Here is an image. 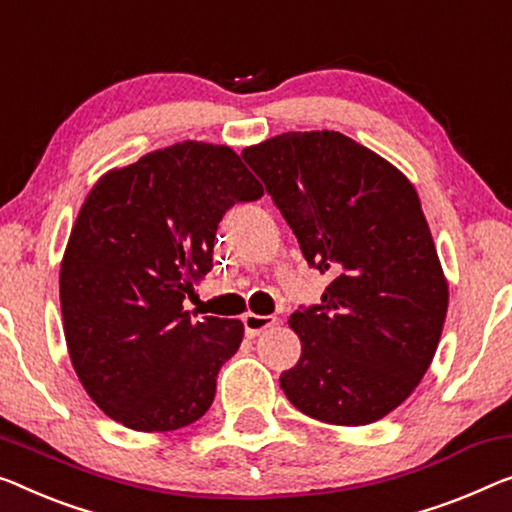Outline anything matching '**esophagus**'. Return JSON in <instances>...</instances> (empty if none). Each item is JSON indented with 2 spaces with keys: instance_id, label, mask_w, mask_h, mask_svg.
<instances>
[{
  "instance_id": "34e87169",
  "label": "esophagus",
  "mask_w": 512,
  "mask_h": 512,
  "mask_svg": "<svg viewBox=\"0 0 512 512\" xmlns=\"http://www.w3.org/2000/svg\"><path fill=\"white\" fill-rule=\"evenodd\" d=\"M273 324H276V317L271 315H255V312H246V315H243V326H246L248 338H257L259 333L271 329Z\"/></svg>"
}]
</instances>
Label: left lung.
Instances as JSON below:
<instances>
[{"label":"left lung","instance_id":"8db88e82","mask_svg":"<svg viewBox=\"0 0 512 512\" xmlns=\"http://www.w3.org/2000/svg\"><path fill=\"white\" fill-rule=\"evenodd\" d=\"M243 158L333 280L289 326L301 358L287 400L331 425L375 423L414 393L444 331L448 282L418 193L398 167L335 131L282 133Z\"/></svg>","mask_w":512,"mask_h":512}]
</instances>
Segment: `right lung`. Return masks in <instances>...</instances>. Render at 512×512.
<instances>
[{
    "label": "right lung",
    "mask_w": 512,
    "mask_h": 512,
    "mask_svg": "<svg viewBox=\"0 0 512 512\" xmlns=\"http://www.w3.org/2000/svg\"><path fill=\"white\" fill-rule=\"evenodd\" d=\"M264 195L225 144L177 142L105 172L68 236L59 301L80 384L112 421L170 432L207 414L239 319L190 317L225 211Z\"/></svg>",
    "instance_id": "obj_1"
}]
</instances>
